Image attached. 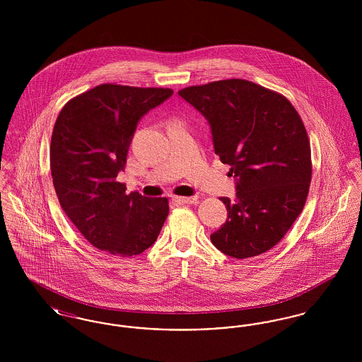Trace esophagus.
Returning a JSON list of instances; mask_svg holds the SVG:
<instances>
[{
	"label": "esophagus",
	"instance_id": "1",
	"mask_svg": "<svg viewBox=\"0 0 362 362\" xmlns=\"http://www.w3.org/2000/svg\"><path fill=\"white\" fill-rule=\"evenodd\" d=\"M198 197H173V201L177 204H194Z\"/></svg>",
	"mask_w": 362,
	"mask_h": 362
}]
</instances>
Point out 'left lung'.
I'll return each mask as SVG.
<instances>
[{
    "mask_svg": "<svg viewBox=\"0 0 362 362\" xmlns=\"http://www.w3.org/2000/svg\"><path fill=\"white\" fill-rule=\"evenodd\" d=\"M205 118L214 153L230 165L236 199L220 198L228 220L210 235L225 255H260L282 240L303 211L312 177L305 126L281 93L241 78L177 92Z\"/></svg>",
    "mask_w": 362,
    "mask_h": 362,
    "instance_id": "1",
    "label": "left lung"
}]
</instances>
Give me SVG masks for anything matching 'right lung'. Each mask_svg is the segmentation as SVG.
Masks as SVG:
<instances>
[{
  "instance_id": "add662e5",
  "label": "right lung",
  "mask_w": 362,
  "mask_h": 362,
  "mask_svg": "<svg viewBox=\"0 0 362 362\" xmlns=\"http://www.w3.org/2000/svg\"><path fill=\"white\" fill-rule=\"evenodd\" d=\"M170 88L100 84L65 104L50 144L52 185L70 221L104 254L130 258L155 243L170 213L167 198L126 192L117 180L142 115Z\"/></svg>"
}]
</instances>
